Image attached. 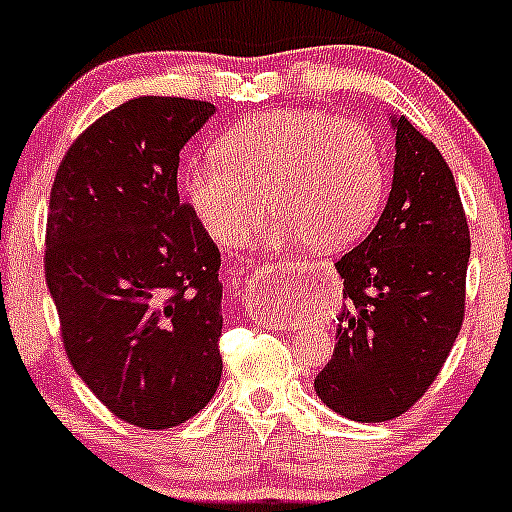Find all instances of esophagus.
I'll list each match as a JSON object with an SVG mask.
<instances>
[{
  "instance_id": "esophagus-1",
  "label": "esophagus",
  "mask_w": 512,
  "mask_h": 512,
  "mask_svg": "<svg viewBox=\"0 0 512 512\" xmlns=\"http://www.w3.org/2000/svg\"><path fill=\"white\" fill-rule=\"evenodd\" d=\"M271 279H274V269H259V271H253V277L248 279V287H246V295H243V302H246L248 312H251V318H264V315H266L264 305H261L259 300H253L251 292H253V289H256V287H259V284L271 282ZM259 289H261V287H259Z\"/></svg>"
}]
</instances>
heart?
Instances as JSON below:
<instances>
[{
  "instance_id": "1",
  "label": "heart",
  "mask_w": 512,
  "mask_h": 512,
  "mask_svg": "<svg viewBox=\"0 0 512 512\" xmlns=\"http://www.w3.org/2000/svg\"><path fill=\"white\" fill-rule=\"evenodd\" d=\"M182 187L194 215L223 246H238L279 212L274 243L310 238L346 248L372 228L387 192L377 135L318 110H277L238 122L217 140V161H192Z\"/></svg>"
}]
</instances>
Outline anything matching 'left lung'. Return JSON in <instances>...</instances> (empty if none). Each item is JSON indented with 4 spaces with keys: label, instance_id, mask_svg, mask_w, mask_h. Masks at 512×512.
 <instances>
[{
    "label": "left lung",
    "instance_id": "8db88e82",
    "mask_svg": "<svg viewBox=\"0 0 512 512\" xmlns=\"http://www.w3.org/2000/svg\"><path fill=\"white\" fill-rule=\"evenodd\" d=\"M395 174L379 223L336 264L348 305L315 377L330 410L359 423L408 413L441 372L464 320L469 225L446 158L392 115Z\"/></svg>",
    "mask_w": 512,
    "mask_h": 512
}]
</instances>
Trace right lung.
I'll return each mask as SVG.
<instances>
[{"instance_id":"obj_1","label":"right lung","mask_w":512,"mask_h":512,"mask_svg":"<svg viewBox=\"0 0 512 512\" xmlns=\"http://www.w3.org/2000/svg\"><path fill=\"white\" fill-rule=\"evenodd\" d=\"M215 104L135 97L92 122L56 171L45 282L71 366L112 415L164 431L215 395L220 251L179 202V151Z\"/></svg>"}]
</instances>
